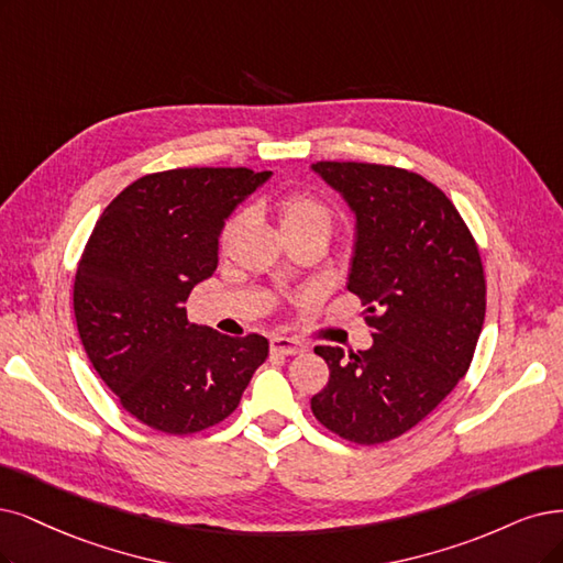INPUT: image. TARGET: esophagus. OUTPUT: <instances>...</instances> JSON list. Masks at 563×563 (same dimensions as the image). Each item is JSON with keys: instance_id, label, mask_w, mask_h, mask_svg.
Here are the masks:
<instances>
[{"instance_id": "34e87169", "label": "esophagus", "mask_w": 563, "mask_h": 563, "mask_svg": "<svg viewBox=\"0 0 563 563\" xmlns=\"http://www.w3.org/2000/svg\"><path fill=\"white\" fill-rule=\"evenodd\" d=\"M306 347L295 341V339H287V336H274L271 339V352H276V355H301Z\"/></svg>"}]
</instances>
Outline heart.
<instances>
[{
    "label": "heart",
    "mask_w": 563,
    "mask_h": 563,
    "mask_svg": "<svg viewBox=\"0 0 563 563\" xmlns=\"http://www.w3.org/2000/svg\"><path fill=\"white\" fill-rule=\"evenodd\" d=\"M276 218L278 227L285 239H299V236H320L329 239L331 229H334V208H331L324 199H320L313 192H303V190H292L285 192L276 201ZM241 224V216L229 218L224 229H222V239L220 243L227 245L236 234V229Z\"/></svg>",
    "instance_id": "heart-1"
}]
</instances>
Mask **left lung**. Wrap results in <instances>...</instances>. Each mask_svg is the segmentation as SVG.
I'll list each match as a JSON object with an SVG mask.
<instances>
[{
  "label": "left lung",
  "instance_id": "left-lung-1",
  "mask_svg": "<svg viewBox=\"0 0 563 563\" xmlns=\"http://www.w3.org/2000/svg\"><path fill=\"white\" fill-rule=\"evenodd\" d=\"M357 216L347 289L366 306L373 345H318L329 383L316 420L345 441L378 445L420 424L471 366L485 322L481 250L448 195L389 164L316 162Z\"/></svg>",
  "mask_w": 563,
  "mask_h": 563
}]
</instances>
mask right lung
<instances>
[{
    "label": "right lung",
    "mask_w": 563,
    "mask_h": 563,
    "mask_svg": "<svg viewBox=\"0 0 563 563\" xmlns=\"http://www.w3.org/2000/svg\"><path fill=\"white\" fill-rule=\"evenodd\" d=\"M271 174L187 166L141 176L107 206L82 247L74 316L82 347L132 418L169 435L220 424L268 355L187 320V299L218 266L234 206Z\"/></svg>",
    "instance_id": "right-lung-1"
}]
</instances>
